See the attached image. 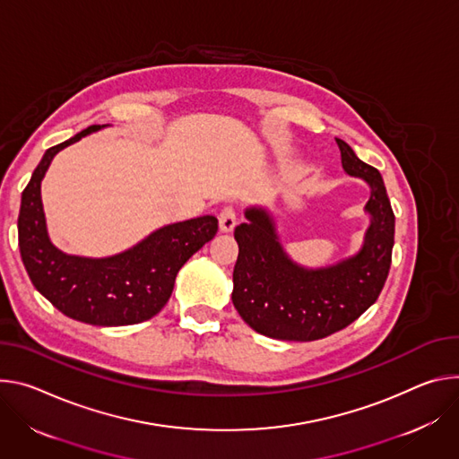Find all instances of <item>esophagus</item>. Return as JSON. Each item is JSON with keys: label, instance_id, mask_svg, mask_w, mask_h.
Listing matches in <instances>:
<instances>
[{"label": "esophagus", "instance_id": "34e87169", "mask_svg": "<svg viewBox=\"0 0 459 459\" xmlns=\"http://www.w3.org/2000/svg\"><path fill=\"white\" fill-rule=\"evenodd\" d=\"M237 226V213L233 206H226L221 210L219 213V228L222 233H230L233 231V228Z\"/></svg>", "mask_w": 459, "mask_h": 459}]
</instances>
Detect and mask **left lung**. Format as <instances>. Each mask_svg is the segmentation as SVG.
<instances>
[{"label":"left lung","mask_w":459,"mask_h":459,"mask_svg":"<svg viewBox=\"0 0 459 459\" xmlns=\"http://www.w3.org/2000/svg\"><path fill=\"white\" fill-rule=\"evenodd\" d=\"M335 142L342 169L370 186L365 212L372 219L363 247L353 257L316 270L293 263L263 208L246 210L247 222L235 228L238 257L231 300L244 323L263 335L302 342L328 337L365 314L388 277L395 217L385 182L344 140Z\"/></svg>","instance_id":"left-lung-1"}]
</instances>
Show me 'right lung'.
Returning a JSON list of instances; mask_svg holds the SVG:
<instances>
[{
    "label": "right lung",
    "mask_w": 459,
    "mask_h": 459,
    "mask_svg": "<svg viewBox=\"0 0 459 459\" xmlns=\"http://www.w3.org/2000/svg\"><path fill=\"white\" fill-rule=\"evenodd\" d=\"M101 127L89 126L45 151L22 193L18 240L34 288L64 316L94 326H126L147 321L166 307L178 270L215 237L219 221L204 215L164 226L131 249L106 259L60 251L47 233L41 180L58 151Z\"/></svg>",
    "instance_id": "right-lung-1"
}]
</instances>
